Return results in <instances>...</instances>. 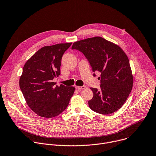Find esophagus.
<instances>
[{
    "label": "esophagus",
    "instance_id": "obj_1",
    "mask_svg": "<svg viewBox=\"0 0 156 156\" xmlns=\"http://www.w3.org/2000/svg\"><path fill=\"white\" fill-rule=\"evenodd\" d=\"M75 88H76V89H77L78 90H83V89H85V88H86V86H75Z\"/></svg>",
    "mask_w": 156,
    "mask_h": 156
}]
</instances>
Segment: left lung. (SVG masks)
I'll list each match as a JSON object with an SVG mask.
<instances>
[{"mask_svg":"<svg viewBox=\"0 0 156 156\" xmlns=\"http://www.w3.org/2000/svg\"><path fill=\"white\" fill-rule=\"evenodd\" d=\"M72 49L84 54L94 72L101 73L100 89L90 87L94 95L88 101L90 108L103 115L120 109L133 84L129 61L122 48L102 37H95L75 42Z\"/></svg>","mask_w":156,"mask_h":156,"instance_id":"left-lung-1","label":"left lung"}]
</instances>
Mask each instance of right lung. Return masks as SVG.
I'll return each instance as SVG.
<instances>
[{"label": "right lung", "instance_id": "obj_1", "mask_svg": "<svg viewBox=\"0 0 156 156\" xmlns=\"http://www.w3.org/2000/svg\"><path fill=\"white\" fill-rule=\"evenodd\" d=\"M72 43L41 48L27 61L20 78V87L27 105L46 118L63 112L73 95V86H55L53 80L61 74V59Z\"/></svg>", "mask_w": 156, "mask_h": 156}]
</instances>
